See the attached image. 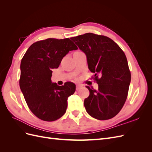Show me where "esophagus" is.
<instances>
[{
	"mask_svg": "<svg viewBox=\"0 0 152 152\" xmlns=\"http://www.w3.org/2000/svg\"><path fill=\"white\" fill-rule=\"evenodd\" d=\"M82 87V86L81 85H77V86H76V90H77V91L79 90Z\"/></svg>",
	"mask_w": 152,
	"mask_h": 152,
	"instance_id": "34e87169",
	"label": "esophagus"
}]
</instances>
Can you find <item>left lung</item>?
I'll list each match as a JSON object with an SVG mask.
<instances>
[{
    "instance_id": "8db88e82",
    "label": "left lung",
    "mask_w": 152,
    "mask_h": 152,
    "mask_svg": "<svg viewBox=\"0 0 152 152\" xmlns=\"http://www.w3.org/2000/svg\"><path fill=\"white\" fill-rule=\"evenodd\" d=\"M71 39L86 54L89 69L95 73L98 84V90L86 86L90 92L84 103L87 112L101 121L114 117L126 102L131 82L125 54L113 40L104 35L87 33Z\"/></svg>"
}]
</instances>
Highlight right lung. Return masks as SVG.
Here are the masks:
<instances>
[{
  "label": "right lung",
  "mask_w": 152,
  "mask_h": 152,
  "mask_svg": "<svg viewBox=\"0 0 152 152\" xmlns=\"http://www.w3.org/2000/svg\"><path fill=\"white\" fill-rule=\"evenodd\" d=\"M77 49L70 39L49 38L31 44L23 57L20 89L31 112L41 120L54 121L65 113L67 99L75 93V85L52 83L51 70L58 68L70 50Z\"/></svg>",
  "instance_id": "1"
}]
</instances>
